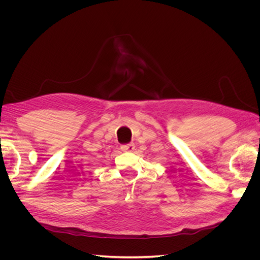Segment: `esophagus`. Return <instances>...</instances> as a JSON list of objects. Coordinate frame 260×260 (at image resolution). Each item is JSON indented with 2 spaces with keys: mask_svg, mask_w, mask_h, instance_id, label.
Segmentation results:
<instances>
[{
  "mask_svg": "<svg viewBox=\"0 0 260 260\" xmlns=\"http://www.w3.org/2000/svg\"><path fill=\"white\" fill-rule=\"evenodd\" d=\"M120 148H121L122 152H133V151H135L136 146H135V144H133V143H130V144L121 145Z\"/></svg>",
  "mask_w": 260,
  "mask_h": 260,
  "instance_id": "1",
  "label": "esophagus"
}]
</instances>
